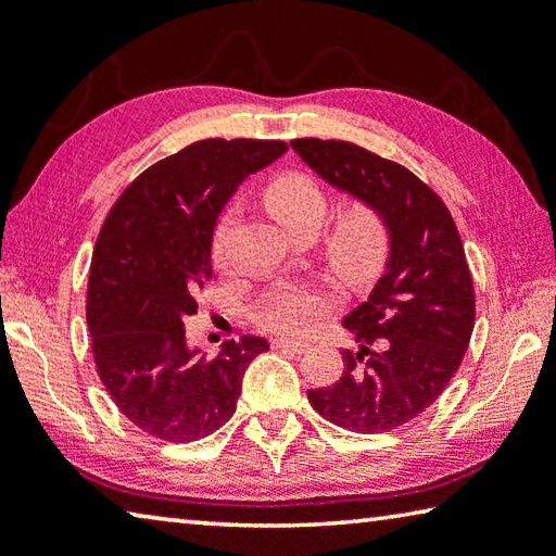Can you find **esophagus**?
I'll return each mask as SVG.
<instances>
[{"label": "esophagus", "mask_w": 556, "mask_h": 556, "mask_svg": "<svg viewBox=\"0 0 556 556\" xmlns=\"http://www.w3.org/2000/svg\"><path fill=\"white\" fill-rule=\"evenodd\" d=\"M271 346L279 349V351H289V354H304V351L309 349V343L294 341V339H275V341H271Z\"/></svg>", "instance_id": "1"}]
</instances>
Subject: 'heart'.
<instances>
[{
	"label": "heart",
	"mask_w": 556,
	"mask_h": 556,
	"mask_svg": "<svg viewBox=\"0 0 556 556\" xmlns=\"http://www.w3.org/2000/svg\"><path fill=\"white\" fill-rule=\"evenodd\" d=\"M264 205L292 235L321 230L329 195L306 173H285L264 190ZM240 223V210L227 207L213 232V260L225 264L227 244ZM324 257L349 289H368L383 275L391 257V227L374 202L354 200L339 210L324 237ZM337 296L321 285L281 281L260 299L254 319L267 331L302 337L337 309Z\"/></svg>",
	"instance_id": "obj_1"
}]
</instances>
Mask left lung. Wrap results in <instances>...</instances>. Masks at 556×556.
<instances>
[{"mask_svg": "<svg viewBox=\"0 0 556 556\" xmlns=\"http://www.w3.org/2000/svg\"><path fill=\"white\" fill-rule=\"evenodd\" d=\"M299 157L333 188L381 210L391 227L386 275L343 326L333 386L306 391L312 408L351 433H391L438 401L463 364L475 326V287L445 202L408 167L349 140L294 138Z\"/></svg>", "mask_w": 556, "mask_h": 556, "instance_id": "8db88e82", "label": "left lung"}]
</instances>
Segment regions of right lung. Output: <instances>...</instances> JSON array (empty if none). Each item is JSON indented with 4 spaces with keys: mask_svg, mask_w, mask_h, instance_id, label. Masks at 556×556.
<instances>
[{
    "mask_svg": "<svg viewBox=\"0 0 556 556\" xmlns=\"http://www.w3.org/2000/svg\"><path fill=\"white\" fill-rule=\"evenodd\" d=\"M285 140L207 138L148 167L105 215L88 271L86 321L105 391L143 433L192 443L232 418L260 337L217 356L185 343V319L213 277L210 247L225 202Z\"/></svg>",
    "mask_w": 556,
    "mask_h": 556,
    "instance_id": "obj_1",
    "label": "right lung"
}]
</instances>
